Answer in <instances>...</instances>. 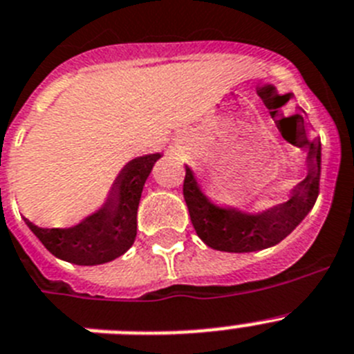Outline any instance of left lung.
Masks as SVG:
<instances>
[{
	"label": "left lung",
	"mask_w": 354,
	"mask_h": 354,
	"mask_svg": "<svg viewBox=\"0 0 354 354\" xmlns=\"http://www.w3.org/2000/svg\"><path fill=\"white\" fill-rule=\"evenodd\" d=\"M295 118L304 136L303 143L308 148V175L290 189L288 201L270 209L245 213L238 207L214 204L202 192L192 168L186 166L184 201L193 227L207 247L223 252H254L274 247L285 240L315 206L321 180V140L308 138L303 114H295Z\"/></svg>",
	"instance_id": "obj_1"
}]
</instances>
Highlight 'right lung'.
I'll return each instance as SVG.
<instances>
[{
  "label": "right lung",
  "mask_w": 354,
  "mask_h": 354,
  "mask_svg": "<svg viewBox=\"0 0 354 354\" xmlns=\"http://www.w3.org/2000/svg\"><path fill=\"white\" fill-rule=\"evenodd\" d=\"M159 157V152L147 153L127 162L118 174L104 206L73 227H39L25 218L26 225L55 258L75 265L113 261L134 243L141 192Z\"/></svg>",
  "instance_id": "obj_1"
}]
</instances>
